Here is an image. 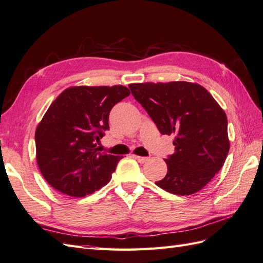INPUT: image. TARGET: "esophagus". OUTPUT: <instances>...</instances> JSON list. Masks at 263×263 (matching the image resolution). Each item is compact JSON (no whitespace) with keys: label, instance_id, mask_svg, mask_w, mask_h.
Here are the masks:
<instances>
[{"label":"esophagus","instance_id":"1","mask_svg":"<svg viewBox=\"0 0 263 263\" xmlns=\"http://www.w3.org/2000/svg\"><path fill=\"white\" fill-rule=\"evenodd\" d=\"M133 157H134V159L138 160V162H140V163H144L147 160H149V158H144V157H140V156H133Z\"/></svg>","mask_w":263,"mask_h":263}]
</instances>
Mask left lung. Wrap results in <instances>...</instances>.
<instances>
[{"mask_svg": "<svg viewBox=\"0 0 263 263\" xmlns=\"http://www.w3.org/2000/svg\"><path fill=\"white\" fill-rule=\"evenodd\" d=\"M162 134H174V153L164 159L166 176L156 184L178 196L204 187L230 149L226 112L203 86L177 81L129 85Z\"/></svg>", "mask_w": 263, "mask_h": 263, "instance_id": "obj_1", "label": "left lung"}]
</instances>
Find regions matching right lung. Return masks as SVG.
I'll return each instance as SVG.
<instances>
[{
  "label": "right lung",
  "instance_id": "obj_1",
  "mask_svg": "<svg viewBox=\"0 0 263 263\" xmlns=\"http://www.w3.org/2000/svg\"><path fill=\"white\" fill-rule=\"evenodd\" d=\"M130 96L123 85L71 86L53 101L35 131L36 161L51 186L82 198L111 180L123 157L100 152L109 114Z\"/></svg>",
  "mask_w": 263,
  "mask_h": 263
}]
</instances>
